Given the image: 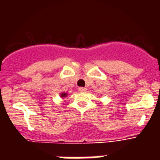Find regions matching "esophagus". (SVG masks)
Here are the masks:
<instances>
[{
  "instance_id": "1",
  "label": "esophagus",
  "mask_w": 160,
  "mask_h": 160,
  "mask_svg": "<svg viewBox=\"0 0 160 160\" xmlns=\"http://www.w3.org/2000/svg\"><path fill=\"white\" fill-rule=\"evenodd\" d=\"M78 90L80 93H84V92L87 91V88H85V87H80V88L78 89Z\"/></svg>"
}]
</instances>
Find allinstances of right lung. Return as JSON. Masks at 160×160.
<instances>
[{"label": "right lung", "mask_w": 160, "mask_h": 160, "mask_svg": "<svg viewBox=\"0 0 160 160\" xmlns=\"http://www.w3.org/2000/svg\"><path fill=\"white\" fill-rule=\"evenodd\" d=\"M67 95V94L66 93H61V95H60V96H61L62 97H66Z\"/></svg>", "instance_id": "1"}]
</instances>
